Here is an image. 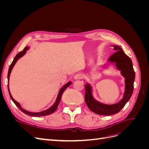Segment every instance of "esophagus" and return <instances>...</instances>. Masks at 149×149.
Wrapping results in <instances>:
<instances>
[{
  "label": "esophagus",
  "mask_w": 149,
  "mask_h": 149,
  "mask_svg": "<svg viewBox=\"0 0 149 149\" xmlns=\"http://www.w3.org/2000/svg\"><path fill=\"white\" fill-rule=\"evenodd\" d=\"M83 78V75L81 74L77 73L74 76V79H81Z\"/></svg>",
  "instance_id": "34e87169"
}]
</instances>
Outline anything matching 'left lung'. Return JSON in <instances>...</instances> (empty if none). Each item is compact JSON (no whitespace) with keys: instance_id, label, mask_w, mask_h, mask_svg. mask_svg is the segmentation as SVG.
I'll list each match as a JSON object with an SVG mask.
<instances>
[{"instance_id":"1","label":"left lung","mask_w":149,"mask_h":149,"mask_svg":"<svg viewBox=\"0 0 149 149\" xmlns=\"http://www.w3.org/2000/svg\"><path fill=\"white\" fill-rule=\"evenodd\" d=\"M111 46L113 47L116 52L108 58L107 62L114 64L116 68L120 71V74L124 78V92L123 97L120 101L113 104L108 105L96 100L93 96L91 85L89 83H86L85 102L90 110L99 115L110 116L118 113L130 100L134 90L135 72L131 59L125 55L119 46ZM106 64L102 66L104 68H106Z\"/></svg>"}]
</instances>
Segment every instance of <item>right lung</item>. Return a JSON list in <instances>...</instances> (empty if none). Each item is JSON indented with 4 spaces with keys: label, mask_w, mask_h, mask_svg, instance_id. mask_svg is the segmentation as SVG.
<instances>
[{
    "label": "right lung",
    "mask_w": 149,
    "mask_h": 149,
    "mask_svg": "<svg viewBox=\"0 0 149 149\" xmlns=\"http://www.w3.org/2000/svg\"><path fill=\"white\" fill-rule=\"evenodd\" d=\"M29 47H26L23 51H22L20 52H19V53L17 54V55L15 56L14 59H13L12 63H11V65H10V67H9V69H8V74H7V79H8V93H9V95H10V97L11 98V100H12V101L13 102V103L15 104L19 108V109L22 111L24 113H25V114L26 115H29V116H33V117H40V116H47V115H49V114H51L52 113H53L54 112H55L57 107L58 106V105H59V103L60 102V100H61V96H62V94L64 92L65 90L71 84V81H69L67 83H66L65 85L63 86L61 88V89H60L59 92H58V95H57V97L56 98V100L55 101V102H54L53 104L51 106L49 107V108H48L46 110H44V111H40V112H30V111H29L27 110H25L24 109L23 107H22L20 105V104L19 102L16 101L13 98V97L11 95V93H10V89H9V84H8V83H9V78H10V73L12 72V70L13 69V66H15V63H17V61L19 60L20 58H22V56H23L24 55H25L26 53V51L28 50V49H29Z\"/></svg>",
    "instance_id": "add662e5"
}]
</instances>
